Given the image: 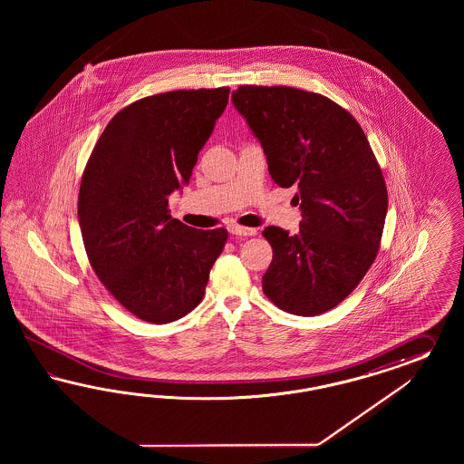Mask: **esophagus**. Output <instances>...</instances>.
<instances>
[{
    "label": "esophagus",
    "instance_id": "34e87169",
    "mask_svg": "<svg viewBox=\"0 0 464 464\" xmlns=\"http://www.w3.org/2000/svg\"><path fill=\"white\" fill-rule=\"evenodd\" d=\"M229 233L235 235V237H255L256 235V229L255 227H245V226L233 225L229 226Z\"/></svg>",
    "mask_w": 464,
    "mask_h": 464
}]
</instances>
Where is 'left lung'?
Masks as SVG:
<instances>
[{
  "label": "left lung",
  "instance_id": "1",
  "mask_svg": "<svg viewBox=\"0 0 464 464\" xmlns=\"http://www.w3.org/2000/svg\"><path fill=\"white\" fill-rule=\"evenodd\" d=\"M233 105L267 156L279 187H295L299 233L267 226L268 299L291 314L335 308L376 260L388 192L362 127L334 100L293 86L241 84Z\"/></svg>",
  "mask_w": 464,
  "mask_h": 464
}]
</instances>
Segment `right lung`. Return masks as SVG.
Returning <instances> with one entry per match:
<instances>
[{"mask_svg":"<svg viewBox=\"0 0 464 464\" xmlns=\"http://www.w3.org/2000/svg\"><path fill=\"white\" fill-rule=\"evenodd\" d=\"M229 88L175 90L113 115L84 167L78 221L90 266L124 308L175 322L202 301L227 231L173 219L169 196L192 177Z\"/></svg>","mask_w":464,"mask_h":464,"instance_id":"add662e5","label":"right lung"}]
</instances>
